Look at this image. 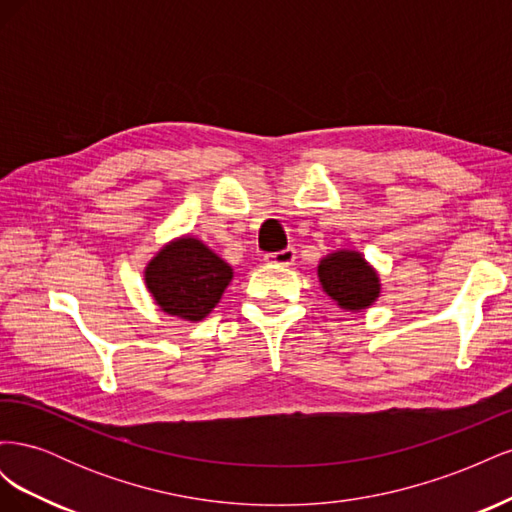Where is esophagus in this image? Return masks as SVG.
I'll return each instance as SVG.
<instances>
[{"label":"esophagus","instance_id":"1","mask_svg":"<svg viewBox=\"0 0 512 512\" xmlns=\"http://www.w3.org/2000/svg\"><path fill=\"white\" fill-rule=\"evenodd\" d=\"M294 258H297V250H294V247H286V250H282V252H273V254L265 256L269 265H277V267L292 265Z\"/></svg>","mask_w":512,"mask_h":512}]
</instances>
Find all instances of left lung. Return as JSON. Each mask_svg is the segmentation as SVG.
<instances>
[{"label":"left lung","instance_id":"left-lung-1","mask_svg":"<svg viewBox=\"0 0 512 512\" xmlns=\"http://www.w3.org/2000/svg\"><path fill=\"white\" fill-rule=\"evenodd\" d=\"M322 290L346 312H361L380 297L378 271L354 250H337L318 265Z\"/></svg>","mask_w":512,"mask_h":512}]
</instances>
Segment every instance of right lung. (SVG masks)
Segmentation results:
<instances>
[{
    "mask_svg": "<svg viewBox=\"0 0 512 512\" xmlns=\"http://www.w3.org/2000/svg\"><path fill=\"white\" fill-rule=\"evenodd\" d=\"M230 280L228 262L190 235L168 241L145 267V284L156 305L190 322L211 314Z\"/></svg>",
    "mask_w": 512,
    "mask_h": 512,
    "instance_id": "1",
    "label": "right lung"
}]
</instances>
